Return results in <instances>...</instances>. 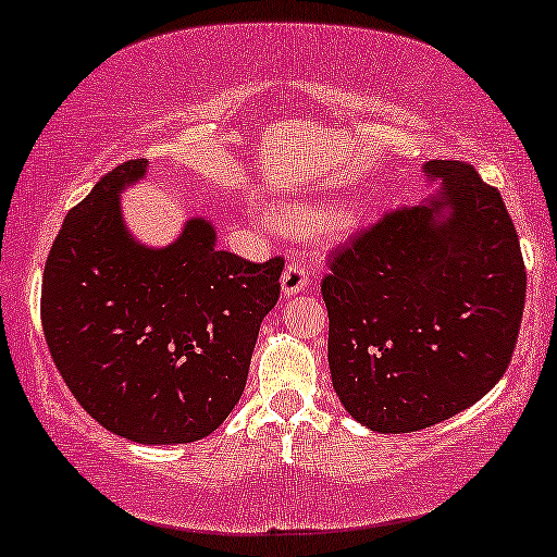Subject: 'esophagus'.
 Segmentation results:
<instances>
[{"mask_svg":"<svg viewBox=\"0 0 557 557\" xmlns=\"http://www.w3.org/2000/svg\"><path fill=\"white\" fill-rule=\"evenodd\" d=\"M308 267L306 259H290L288 267L284 271V276H281V290H284V296H296L301 294V290L308 286Z\"/></svg>","mask_w":557,"mask_h":557,"instance_id":"34e87169","label":"esophagus"}]
</instances>
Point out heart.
<instances>
[{"mask_svg": "<svg viewBox=\"0 0 557 557\" xmlns=\"http://www.w3.org/2000/svg\"><path fill=\"white\" fill-rule=\"evenodd\" d=\"M284 219H286V221H296V224H301V221L308 219V213H306L304 209H286Z\"/></svg>", "mask_w": 557, "mask_h": 557, "instance_id": "heart-1", "label": "heart"}]
</instances>
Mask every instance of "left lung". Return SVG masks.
<instances>
[{"instance_id":"left-lung-1","label":"left lung","mask_w":557,"mask_h":557,"mask_svg":"<svg viewBox=\"0 0 557 557\" xmlns=\"http://www.w3.org/2000/svg\"><path fill=\"white\" fill-rule=\"evenodd\" d=\"M441 191L331 253L321 281L341 404L379 433L435 425L506 373L525 306V263L495 186L466 161H428Z\"/></svg>"}]
</instances>
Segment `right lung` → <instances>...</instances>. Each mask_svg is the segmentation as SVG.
<instances>
[{
  "label": "right lung",
  "mask_w": 557,
  "mask_h": 557,
  "mask_svg": "<svg viewBox=\"0 0 557 557\" xmlns=\"http://www.w3.org/2000/svg\"><path fill=\"white\" fill-rule=\"evenodd\" d=\"M147 159L111 169L66 213L41 281V329L79 406L134 443H194L242 398L284 259L216 249L207 219L166 249L136 244L119 194Z\"/></svg>",
  "instance_id": "1"
}]
</instances>
